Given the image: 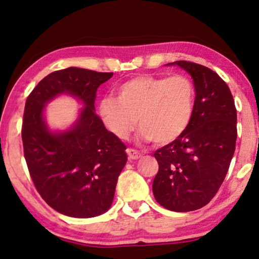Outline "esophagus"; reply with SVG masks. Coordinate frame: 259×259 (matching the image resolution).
<instances>
[{"label": "esophagus", "mask_w": 259, "mask_h": 259, "mask_svg": "<svg viewBox=\"0 0 259 259\" xmlns=\"http://www.w3.org/2000/svg\"><path fill=\"white\" fill-rule=\"evenodd\" d=\"M126 153H128L129 159H131V160H136V159H138V158L142 157V153L138 152L137 150H135L133 148L126 149Z\"/></svg>", "instance_id": "obj_1"}]
</instances>
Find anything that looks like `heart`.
<instances>
[{
  "mask_svg": "<svg viewBox=\"0 0 259 259\" xmlns=\"http://www.w3.org/2000/svg\"><path fill=\"white\" fill-rule=\"evenodd\" d=\"M195 86L185 74L140 75L125 81L116 98L100 102L103 121L119 138H126L138 124L142 137L168 144L188 128L194 114Z\"/></svg>",
  "mask_w": 259,
  "mask_h": 259,
  "instance_id": "b5f03b06",
  "label": "heart"
}]
</instances>
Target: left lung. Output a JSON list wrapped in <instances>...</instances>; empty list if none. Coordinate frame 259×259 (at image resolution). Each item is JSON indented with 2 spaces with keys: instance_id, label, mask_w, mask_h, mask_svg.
<instances>
[{
  "instance_id": "8db88e82",
  "label": "left lung",
  "mask_w": 259,
  "mask_h": 259,
  "mask_svg": "<svg viewBox=\"0 0 259 259\" xmlns=\"http://www.w3.org/2000/svg\"><path fill=\"white\" fill-rule=\"evenodd\" d=\"M172 65L194 81V114L180 137L154 152L159 169L152 191L166 209L191 211L206 206L226 178L236 146L237 114L228 84L218 73L192 61Z\"/></svg>"
}]
</instances>
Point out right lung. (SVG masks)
<instances>
[{
	"label": "right lung",
	"mask_w": 259,
	"mask_h": 259,
	"mask_svg": "<svg viewBox=\"0 0 259 259\" xmlns=\"http://www.w3.org/2000/svg\"><path fill=\"white\" fill-rule=\"evenodd\" d=\"M111 76L113 72L60 69L40 80L26 99L22 141L30 177L44 201L71 218L106 213L128 160L124 143L95 113L96 91ZM61 92L76 96L85 108L74 128L53 134L45 124L42 110Z\"/></svg>",
	"instance_id": "1"
}]
</instances>
